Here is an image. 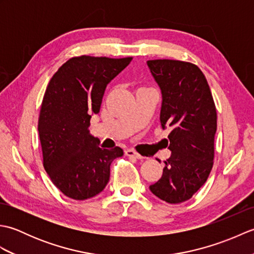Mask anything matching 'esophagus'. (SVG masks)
I'll list each match as a JSON object with an SVG mask.
<instances>
[{
	"label": "esophagus",
	"mask_w": 254,
	"mask_h": 254,
	"mask_svg": "<svg viewBox=\"0 0 254 254\" xmlns=\"http://www.w3.org/2000/svg\"><path fill=\"white\" fill-rule=\"evenodd\" d=\"M126 155L128 156V157H134V158H137V159H142L143 158V156L139 155L134 149H127L126 150Z\"/></svg>",
	"instance_id": "34e87169"
}]
</instances>
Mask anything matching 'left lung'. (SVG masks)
<instances>
[{
	"label": "left lung",
	"mask_w": 254,
	"mask_h": 254,
	"mask_svg": "<svg viewBox=\"0 0 254 254\" xmlns=\"http://www.w3.org/2000/svg\"><path fill=\"white\" fill-rule=\"evenodd\" d=\"M147 66L158 84L163 101L161 127H169L160 179L149 186L154 195L177 204L188 201L213 168L217 113L207 80L196 65L177 60H150Z\"/></svg>",
	"instance_id": "1"
}]
</instances>
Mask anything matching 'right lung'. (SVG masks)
<instances>
[{"label":"right lung","mask_w":254,"mask_h":254,"mask_svg":"<svg viewBox=\"0 0 254 254\" xmlns=\"http://www.w3.org/2000/svg\"><path fill=\"white\" fill-rule=\"evenodd\" d=\"M132 58H72L50 79L42 100L38 131L44 167L53 185L73 199L99 194L110 178V165L123 155L116 146L102 149L89 132L107 85Z\"/></svg>","instance_id":"add662e5"}]
</instances>
